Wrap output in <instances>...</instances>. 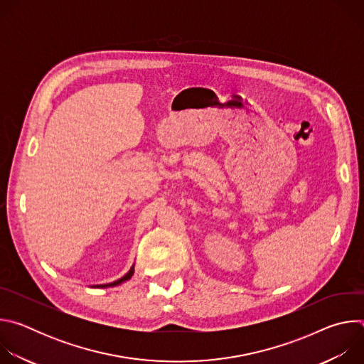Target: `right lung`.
Here are the masks:
<instances>
[{
  "label": "right lung",
  "instance_id": "obj_1",
  "mask_svg": "<svg viewBox=\"0 0 364 364\" xmlns=\"http://www.w3.org/2000/svg\"><path fill=\"white\" fill-rule=\"evenodd\" d=\"M134 275V265L131 267V269L122 277V278H119L118 281H114V282H111V284H103V285H96V288H108V287H117V285H121V284H124L125 281H128V279H131V277Z\"/></svg>",
  "mask_w": 364,
  "mask_h": 364
}]
</instances>
